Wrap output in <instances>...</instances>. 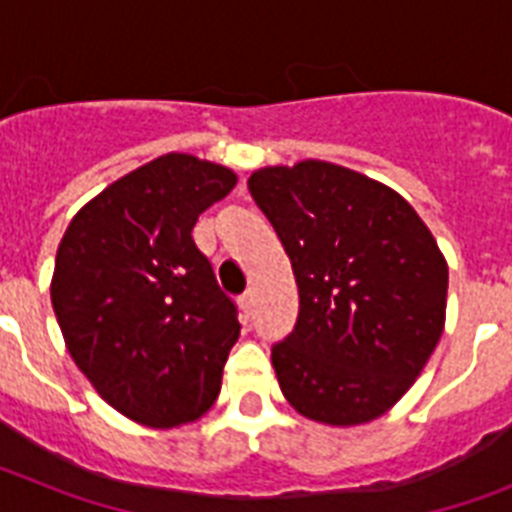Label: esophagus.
I'll return each instance as SVG.
<instances>
[{"instance_id": "obj_1", "label": "esophagus", "mask_w": 512, "mask_h": 512, "mask_svg": "<svg viewBox=\"0 0 512 512\" xmlns=\"http://www.w3.org/2000/svg\"><path fill=\"white\" fill-rule=\"evenodd\" d=\"M252 305H255V292H252V289H247V292L239 297V308L244 311V316H247V319H249V313H252Z\"/></svg>"}]
</instances>
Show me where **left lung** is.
Segmentation results:
<instances>
[{"label": "left lung", "instance_id": "8db88e82", "mask_svg": "<svg viewBox=\"0 0 512 512\" xmlns=\"http://www.w3.org/2000/svg\"><path fill=\"white\" fill-rule=\"evenodd\" d=\"M249 191L300 292L295 329L271 350L281 393L327 425L380 417L444 332L449 268L433 233L388 185L316 159L252 172Z\"/></svg>", "mask_w": 512, "mask_h": 512}]
</instances>
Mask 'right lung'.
<instances>
[{"label":"right lung","instance_id":"right-lung-1","mask_svg":"<svg viewBox=\"0 0 512 512\" xmlns=\"http://www.w3.org/2000/svg\"><path fill=\"white\" fill-rule=\"evenodd\" d=\"M233 185L228 167L159 156L84 204L60 241L50 295L68 353L148 428L199 420L239 340L236 303L191 236Z\"/></svg>","mask_w":512,"mask_h":512}]
</instances>
